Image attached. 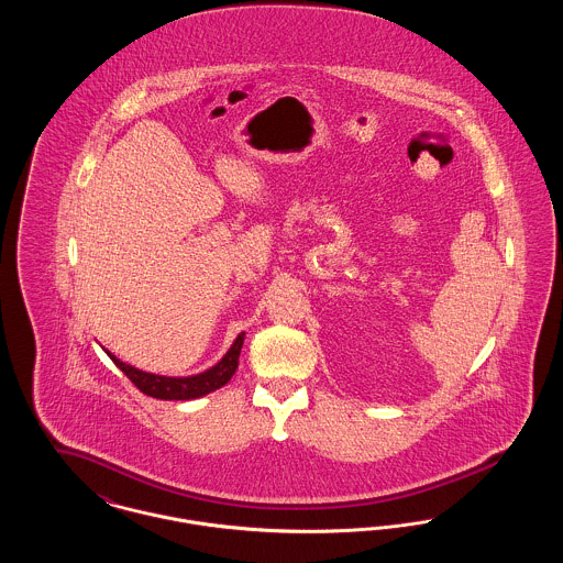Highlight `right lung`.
I'll return each instance as SVG.
<instances>
[{
    "mask_svg": "<svg viewBox=\"0 0 563 563\" xmlns=\"http://www.w3.org/2000/svg\"><path fill=\"white\" fill-rule=\"evenodd\" d=\"M242 344H244V331L239 333L234 344L223 354V358L219 363H214L211 369H207L202 374L188 375V377L147 374V372H141L129 363H122L109 350H106V352H108L109 358L115 363V367H120L122 374H126V377L133 382L143 395L162 399V401H189V399H198V397H205V395L213 393V390L225 386L232 379V375L239 367Z\"/></svg>",
    "mask_w": 563,
    "mask_h": 563,
    "instance_id": "add662e5",
    "label": "right lung"
}]
</instances>
